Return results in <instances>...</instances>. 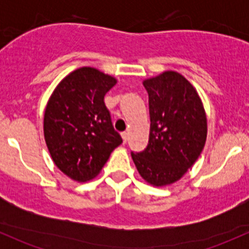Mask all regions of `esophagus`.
<instances>
[{
	"label": "esophagus",
	"mask_w": 249,
	"mask_h": 249,
	"mask_svg": "<svg viewBox=\"0 0 249 249\" xmlns=\"http://www.w3.org/2000/svg\"><path fill=\"white\" fill-rule=\"evenodd\" d=\"M122 139H123V142L126 143L127 142V139H129V134H127V132H123V134H122Z\"/></svg>",
	"instance_id": "esophagus-1"
}]
</instances>
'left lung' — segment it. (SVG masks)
<instances>
[{
    "label": "left lung",
    "instance_id": "8db88e82",
    "mask_svg": "<svg viewBox=\"0 0 249 249\" xmlns=\"http://www.w3.org/2000/svg\"><path fill=\"white\" fill-rule=\"evenodd\" d=\"M143 85L149 96V141L131 157L145 182L164 187L180 179L200 157L207 118L195 88L178 72L165 71Z\"/></svg>",
    "mask_w": 249,
    "mask_h": 249
}]
</instances>
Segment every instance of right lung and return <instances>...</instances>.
<instances>
[{
  "instance_id": "1",
  "label": "right lung",
  "mask_w": 249,
  "mask_h": 249,
  "mask_svg": "<svg viewBox=\"0 0 249 249\" xmlns=\"http://www.w3.org/2000/svg\"><path fill=\"white\" fill-rule=\"evenodd\" d=\"M117 79L80 67L57 84L44 112V140L57 169L77 182L99 175L123 142L114 130L105 95Z\"/></svg>"
}]
</instances>
